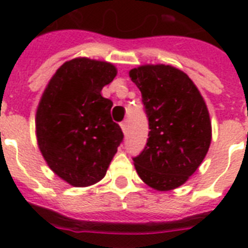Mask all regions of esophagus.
I'll list each match as a JSON object with an SVG mask.
<instances>
[{"mask_svg": "<svg viewBox=\"0 0 248 248\" xmlns=\"http://www.w3.org/2000/svg\"><path fill=\"white\" fill-rule=\"evenodd\" d=\"M121 128H122V131H124V134L127 132V130H128V121L127 120H124V122L121 124Z\"/></svg>", "mask_w": 248, "mask_h": 248, "instance_id": "esophagus-1", "label": "esophagus"}]
</instances>
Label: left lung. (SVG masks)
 Masks as SVG:
<instances>
[{"label": "left lung", "mask_w": 248, "mask_h": 248, "mask_svg": "<svg viewBox=\"0 0 248 248\" xmlns=\"http://www.w3.org/2000/svg\"><path fill=\"white\" fill-rule=\"evenodd\" d=\"M149 121L148 141L134 159L151 188H179L196 172L211 144V121L200 90L180 69L147 64L130 71Z\"/></svg>", "instance_id": "1"}]
</instances>
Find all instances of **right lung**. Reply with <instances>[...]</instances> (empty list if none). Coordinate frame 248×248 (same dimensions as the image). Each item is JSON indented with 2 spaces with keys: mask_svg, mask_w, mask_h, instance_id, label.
Returning <instances> with one entry per match:
<instances>
[{
  "mask_svg": "<svg viewBox=\"0 0 248 248\" xmlns=\"http://www.w3.org/2000/svg\"><path fill=\"white\" fill-rule=\"evenodd\" d=\"M117 76L110 63L76 58L48 81L36 113V136L54 172L77 188L90 186L107 173L124 139L110 117L112 100L101 90Z\"/></svg>",
  "mask_w": 248,
  "mask_h": 248,
  "instance_id": "add662e5",
  "label": "right lung"
}]
</instances>
